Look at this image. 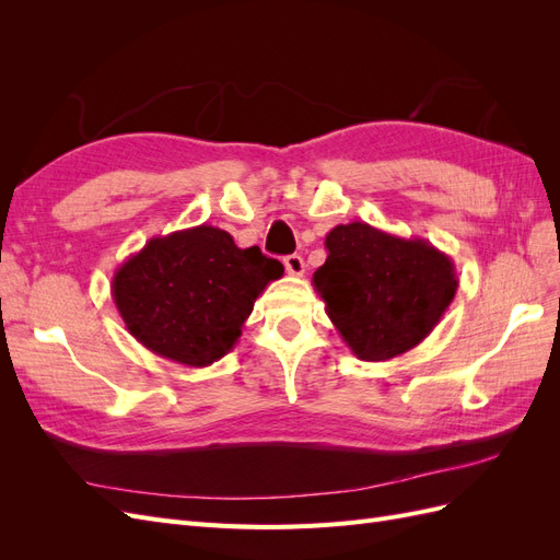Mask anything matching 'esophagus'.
I'll return each mask as SVG.
<instances>
[{
	"label": "esophagus",
	"instance_id": "1",
	"mask_svg": "<svg viewBox=\"0 0 560 560\" xmlns=\"http://www.w3.org/2000/svg\"><path fill=\"white\" fill-rule=\"evenodd\" d=\"M284 270L290 276L299 278V276L306 273V261H303L301 254H290V257H284Z\"/></svg>",
	"mask_w": 560,
	"mask_h": 560
}]
</instances>
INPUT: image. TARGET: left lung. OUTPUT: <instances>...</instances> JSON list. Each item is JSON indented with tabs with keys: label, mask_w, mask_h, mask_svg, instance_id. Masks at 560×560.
I'll return each instance as SVG.
<instances>
[{
	"label": "left lung",
	"mask_w": 560,
	"mask_h": 560,
	"mask_svg": "<svg viewBox=\"0 0 560 560\" xmlns=\"http://www.w3.org/2000/svg\"><path fill=\"white\" fill-rule=\"evenodd\" d=\"M313 284L334 327L364 362H385L425 341L451 306L457 273L425 238H399L366 222L338 224Z\"/></svg>",
	"instance_id": "obj_1"
}]
</instances>
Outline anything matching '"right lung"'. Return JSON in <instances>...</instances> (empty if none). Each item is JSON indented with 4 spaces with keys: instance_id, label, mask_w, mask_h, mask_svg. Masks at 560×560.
Masks as SVG:
<instances>
[{
    "instance_id": "1",
    "label": "right lung",
    "mask_w": 560,
    "mask_h": 560,
    "mask_svg": "<svg viewBox=\"0 0 560 560\" xmlns=\"http://www.w3.org/2000/svg\"><path fill=\"white\" fill-rule=\"evenodd\" d=\"M284 268L231 233L200 224L156 235L116 268L112 296L126 329L159 358L210 366L238 343L254 301Z\"/></svg>"
}]
</instances>
